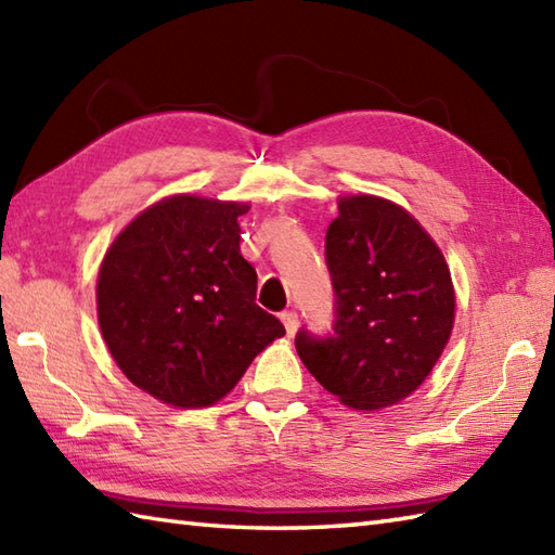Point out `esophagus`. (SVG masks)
<instances>
[{
	"instance_id": "34e87169",
	"label": "esophagus",
	"mask_w": 555,
	"mask_h": 555,
	"mask_svg": "<svg viewBox=\"0 0 555 555\" xmlns=\"http://www.w3.org/2000/svg\"><path fill=\"white\" fill-rule=\"evenodd\" d=\"M281 322H284L288 336H296V332H298V314L296 312H281Z\"/></svg>"
}]
</instances>
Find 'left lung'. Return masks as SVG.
Instances as JSON below:
<instances>
[{"instance_id":"left-lung-1","label":"left lung","mask_w":555,"mask_h":555,"mask_svg":"<svg viewBox=\"0 0 555 555\" xmlns=\"http://www.w3.org/2000/svg\"><path fill=\"white\" fill-rule=\"evenodd\" d=\"M334 336L300 332L305 367L336 400L382 410L415 393L453 334L455 288L441 247L405 207L340 195L326 231Z\"/></svg>"}]
</instances>
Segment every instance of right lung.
<instances>
[{
    "instance_id": "obj_1",
    "label": "right lung",
    "mask_w": 555,
    "mask_h": 555,
    "mask_svg": "<svg viewBox=\"0 0 555 555\" xmlns=\"http://www.w3.org/2000/svg\"><path fill=\"white\" fill-rule=\"evenodd\" d=\"M250 203L193 193L162 197L116 235L98 271V322L114 362L159 403L209 408L286 334L255 302L241 255Z\"/></svg>"
}]
</instances>
